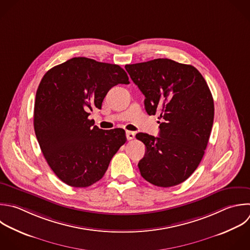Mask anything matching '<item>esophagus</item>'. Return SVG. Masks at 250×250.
<instances>
[{
  "label": "esophagus",
  "instance_id": "1",
  "mask_svg": "<svg viewBox=\"0 0 250 250\" xmlns=\"http://www.w3.org/2000/svg\"><path fill=\"white\" fill-rule=\"evenodd\" d=\"M126 137L128 140H133L135 138V133L132 131H126Z\"/></svg>",
  "mask_w": 250,
  "mask_h": 250
}]
</instances>
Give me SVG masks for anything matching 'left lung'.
<instances>
[{"label":"left lung","instance_id":"left-lung-1","mask_svg":"<svg viewBox=\"0 0 250 250\" xmlns=\"http://www.w3.org/2000/svg\"><path fill=\"white\" fill-rule=\"evenodd\" d=\"M145 95L148 115L159 112V137L139 133L146 147L138 166L142 177L157 187L186 181L197 168L210 137L214 102L200 72L168 59L125 65Z\"/></svg>","mask_w":250,"mask_h":250}]
</instances>
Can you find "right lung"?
Here are the masks:
<instances>
[{"label": "right lung", "mask_w": 250, "mask_h": 250, "mask_svg": "<svg viewBox=\"0 0 250 250\" xmlns=\"http://www.w3.org/2000/svg\"><path fill=\"white\" fill-rule=\"evenodd\" d=\"M123 68L87 58H73L51 68L35 99L34 130L54 173L68 186L86 188L100 181L127 139L120 128L103 130L89 119L107 92L129 84Z\"/></svg>", "instance_id": "obj_1"}]
</instances>
